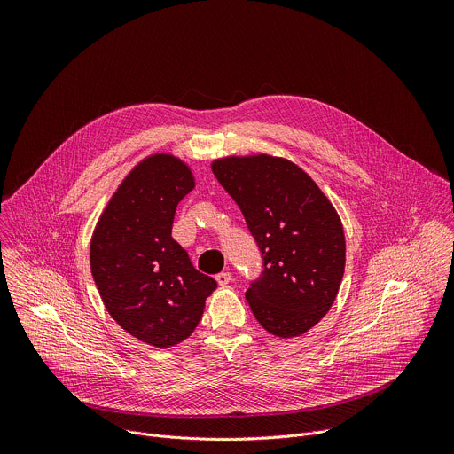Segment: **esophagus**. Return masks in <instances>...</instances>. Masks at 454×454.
I'll list each match as a JSON object with an SVG mask.
<instances>
[{"mask_svg":"<svg viewBox=\"0 0 454 454\" xmlns=\"http://www.w3.org/2000/svg\"><path fill=\"white\" fill-rule=\"evenodd\" d=\"M215 280H217V284H219V286H226V284H230V280H231V273L223 271V273L215 275Z\"/></svg>","mask_w":454,"mask_h":454,"instance_id":"obj_1","label":"esophagus"}]
</instances>
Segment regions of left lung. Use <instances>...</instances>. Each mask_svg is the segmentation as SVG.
I'll list each match as a JSON object with an SVG mask.
<instances>
[{"mask_svg": "<svg viewBox=\"0 0 454 454\" xmlns=\"http://www.w3.org/2000/svg\"><path fill=\"white\" fill-rule=\"evenodd\" d=\"M212 170L261 251V275L246 291L254 317L275 336H301L329 312L343 278L345 235L334 207L282 158H224Z\"/></svg>", "mask_w": 454, "mask_h": 454, "instance_id": "left-lung-1", "label": "left lung"}]
</instances>
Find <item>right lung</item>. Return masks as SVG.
I'll return each instance as SVG.
<instances>
[{
  "mask_svg": "<svg viewBox=\"0 0 454 454\" xmlns=\"http://www.w3.org/2000/svg\"><path fill=\"white\" fill-rule=\"evenodd\" d=\"M192 188V172L179 160H144L114 192L91 239V273L107 312L158 348L193 333L217 287L172 239L176 208Z\"/></svg>",
  "mask_w": 454,
  "mask_h": 454,
  "instance_id": "add662e5",
  "label": "right lung"
}]
</instances>
